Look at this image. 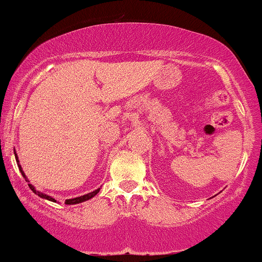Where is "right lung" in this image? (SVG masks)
Here are the masks:
<instances>
[{"label": "right lung", "instance_id": "1", "mask_svg": "<svg viewBox=\"0 0 262 262\" xmlns=\"http://www.w3.org/2000/svg\"><path fill=\"white\" fill-rule=\"evenodd\" d=\"M14 157H15V161H17L18 168H19V170H20L21 175H23V178H24V179H26V181H28V183H29V180H28L27 175L24 174L23 169H21V167L19 165V159H18V156H17V153H15V150H14ZM28 185H29L30 190H32V191H33L34 193H35V195H38L39 198H41V199H44V200H49V201H52V202H57L56 200H55L54 198H52V196H50V195H46V193H44V192H40V191H38V190L35 189V186H33L32 184H28ZM99 190H100V187H99V189L94 190V191H92V192H89V193H85V195H83V196H78V198H75V199H69V200H66V202H64V204H66V205H77V204H81V202L88 201L89 199L94 198V196L97 195L98 192H99Z\"/></svg>", "mask_w": 262, "mask_h": 262}]
</instances>
